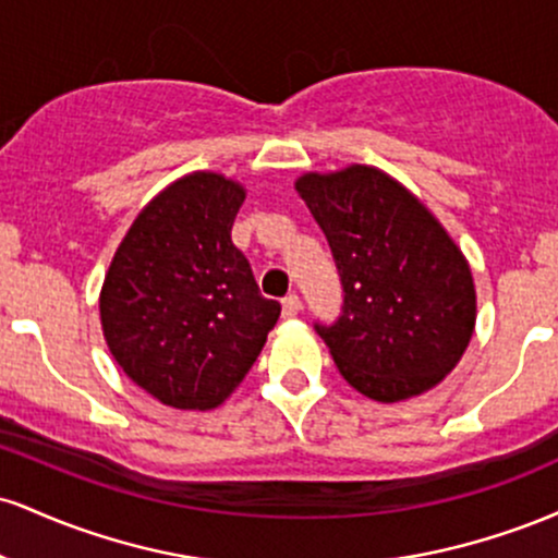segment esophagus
Returning <instances> with one entry per match:
<instances>
[{
	"mask_svg": "<svg viewBox=\"0 0 558 558\" xmlns=\"http://www.w3.org/2000/svg\"><path fill=\"white\" fill-rule=\"evenodd\" d=\"M301 312V299L296 293H288L283 299V317H296Z\"/></svg>",
	"mask_w": 558,
	"mask_h": 558,
	"instance_id": "esophagus-1",
	"label": "esophagus"
}]
</instances>
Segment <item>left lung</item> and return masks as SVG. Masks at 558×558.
<instances>
[{
  "mask_svg": "<svg viewBox=\"0 0 558 558\" xmlns=\"http://www.w3.org/2000/svg\"><path fill=\"white\" fill-rule=\"evenodd\" d=\"M330 243L343 306L315 323L338 373L375 401H401L457 367L475 328V286L457 243L393 178L354 165L299 178Z\"/></svg>",
  "mask_w": 558,
  "mask_h": 558,
  "instance_id": "1",
  "label": "left lung"
}]
</instances>
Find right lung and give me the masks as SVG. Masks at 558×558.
I'll list each match as a JSON object with an SVG mask.
<instances>
[{"mask_svg": "<svg viewBox=\"0 0 558 558\" xmlns=\"http://www.w3.org/2000/svg\"><path fill=\"white\" fill-rule=\"evenodd\" d=\"M243 189L194 172L151 198L114 254L99 312L114 362L175 409H213L257 362L280 304L230 230Z\"/></svg>", "mask_w": 558, "mask_h": 558, "instance_id": "1", "label": "right lung"}]
</instances>
